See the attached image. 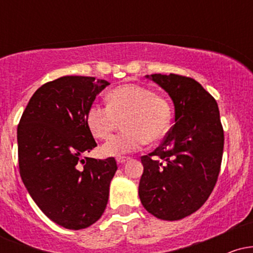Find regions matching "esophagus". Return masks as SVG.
Instances as JSON below:
<instances>
[{"instance_id": "1", "label": "esophagus", "mask_w": 253, "mask_h": 253, "mask_svg": "<svg viewBox=\"0 0 253 253\" xmlns=\"http://www.w3.org/2000/svg\"><path fill=\"white\" fill-rule=\"evenodd\" d=\"M129 159V157H125V156H119L118 158H117V162L119 164H124V163H126L127 161H128Z\"/></svg>"}]
</instances>
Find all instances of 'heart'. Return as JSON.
<instances>
[{"label": "heart", "mask_w": 253, "mask_h": 253, "mask_svg": "<svg viewBox=\"0 0 253 253\" xmlns=\"http://www.w3.org/2000/svg\"><path fill=\"white\" fill-rule=\"evenodd\" d=\"M106 101L107 107L92 103L85 114L90 134L98 140H107L123 121V132L101 149L104 156H121L138 150L145 141L156 143L169 129L172 117L169 101L149 88L124 84L110 90Z\"/></svg>", "instance_id": "b5f03b06"}]
</instances>
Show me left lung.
<instances>
[{"label": "left lung", "mask_w": 253, "mask_h": 253, "mask_svg": "<svg viewBox=\"0 0 253 253\" xmlns=\"http://www.w3.org/2000/svg\"><path fill=\"white\" fill-rule=\"evenodd\" d=\"M175 104V125L153 152L141 156L139 197L149 213L179 220L202 207L215 187L223 152L217 103L193 78L155 74Z\"/></svg>", "instance_id": "obj_1"}]
</instances>
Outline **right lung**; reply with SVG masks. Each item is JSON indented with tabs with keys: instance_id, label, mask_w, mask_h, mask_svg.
<instances>
[{
	"instance_id": "obj_1",
	"label": "right lung",
	"mask_w": 253,
	"mask_h": 253,
	"mask_svg": "<svg viewBox=\"0 0 253 253\" xmlns=\"http://www.w3.org/2000/svg\"><path fill=\"white\" fill-rule=\"evenodd\" d=\"M109 84L85 76L45 83L31 97L17 126L22 182L42 213L65 228L89 227L108 202L117 161L84 155L97 146L86 127V110Z\"/></svg>"
}]
</instances>
